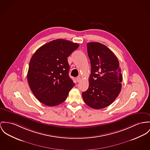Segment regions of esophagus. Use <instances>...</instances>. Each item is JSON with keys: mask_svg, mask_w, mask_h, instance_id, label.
<instances>
[{"mask_svg": "<svg viewBox=\"0 0 150 150\" xmlns=\"http://www.w3.org/2000/svg\"><path fill=\"white\" fill-rule=\"evenodd\" d=\"M81 81V77H77V78H76V81H77V82H78V83L80 82V81Z\"/></svg>", "mask_w": 150, "mask_h": 150, "instance_id": "1", "label": "esophagus"}]
</instances>
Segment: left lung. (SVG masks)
I'll return each instance as SVG.
<instances>
[{"mask_svg":"<svg viewBox=\"0 0 150 150\" xmlns=\"http://www.w3.org/2000/svg\"><path fill=\"white\" fill-rule=\"evenodd\" d=\"M91 71L87 90L82 92L84 102L94 109L110 105L119 95L122 88V75L115 55L103 44H87Z\"/></svg>","mask_w":150,"mask_h":150,"instance_id":"obj_1","label":"left lung"}]
</instances>
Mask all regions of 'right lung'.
<instances>
[{"label": "right lung", "instance_id": "obj_1", "mask_svg": "<svg viewBox=\"0 0 150 150\" xmlns=\"http://www.w3.org/2000/svg\"><path fill=\"white\" fill-rule=\"evenodd\" d=\"M79 45L62 39L38 48L29 64L27 80L35 96L47 106H55L67 99L75 83L69 75L67 58Z\"/></svg>", "mask_w": 150, "mask_h": 150}]
</instances>
